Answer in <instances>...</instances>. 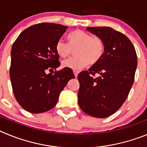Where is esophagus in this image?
<instances>
[{
	"label": "esophagus",
	"instance_id": "obj_1",
	"mask_svg": "<svg viewBox=\"0 0 147 147\" xmlns=\"http://www.w3.org/2000/svg\"><path fill=\"white\" fill-rule=\"evenodd\" d=\"M74 76H75V77H77V76H78V74H79V72H78L77 71H74Z\"/></svg>",
	"mask_w": 147,
	"mask_h": 147
}]
</instances>
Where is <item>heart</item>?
<instances>
[{"mask_svg":"<svg viewBox=\"0 0 147 147\" xmlns=\"http://www.w3.org/2000/svg\"><path fill=\"white\" fill-rule=\"evenodd\" d=\"M68 43L59 40L56 43L55 50L58 55L67 58L75 50L76 57L62 62L63 67L80 70L88 65H94L102 59L105 54V45L103 40L98 36H90L82 30H75L67 35Z\"/></svg>","mask_w":147,"mask_h":147,"instance_id":"heart-1","label":"heart"}]
</instances>
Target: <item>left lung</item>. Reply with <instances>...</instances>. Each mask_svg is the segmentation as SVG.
<instances>
[{
  "instance_id": "left-lung-1",
  "label": "left lung",
  "mask_w": 147,
  "mask_h": 147,
  "mask_svg": "<svg viewBox=\"0 0 147 147\" xmlns=\"http://www.w3.org/2000/svg\"><path fill=\"white\" fill-rule=\"evenodd\" d=\"M103 40V57L88 71L78 75V102L83 112L96 118L113 115L127 99L137 67L136 49L124 34L110 27H88ZM98 73V78H94Z\"/></svg>"
}]
</instances>
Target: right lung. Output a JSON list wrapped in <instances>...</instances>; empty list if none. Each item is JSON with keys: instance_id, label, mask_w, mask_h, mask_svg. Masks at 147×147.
<instances>
[{"instance_id": "1", "label": "right lung", "mask_w": 147, "mask_h": 147, "mask_svg": "<svg viewBox=\"0 0 147 147\" xmlns=\"http://www.w3.org/2000/svg\"><path fill=\"white\" fill-rule=\"evenodd\" d=\"M67 28L38 23L24 30L13 43L9 71L13 93L28 112L41 113L52 109L67 82L75 78L67 67L46 74L60 65L55 46Z\"/></svg>"}]
</instances>
